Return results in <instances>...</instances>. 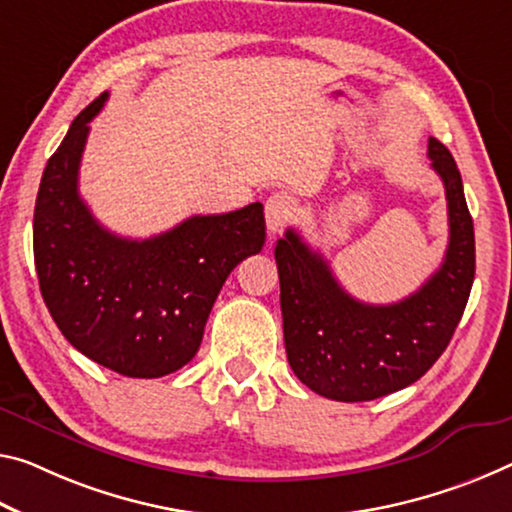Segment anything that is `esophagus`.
I'll use <instances>...</instances> for the list:
<instances>
[{
    "mask_svg": "<svg viewBox=\"0 0 512 512\" xmlns=\"http://www.w3.org/2000/svg\"><path fill=\"white\" fill-rule=\"evenodd\" d=\"M291 212H294V205L285 196V193H275L269 200H266L264 214H266V230L271 234H278L282 227L289 223Z\"/></svg>",
    "mask_w": 512,
    "mask_h": 512,
    "instance_id": "34e87169",
    "label": "esophagus"
}]
</instances>
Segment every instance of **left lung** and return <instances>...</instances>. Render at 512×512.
I'll return each instance as SVG.
<instances>
[{"instance_id": "obj_1", "label": "left lung", "mask_w": 512, "mask_h": 512, "mask_svg": "<svg viewBox=\"0 0 512 512\" xmlns=\"http://www.w3.org/2000/svg\"><path fill=\"white\" fill-rule=\"evenodd\" d=\"M449 207V246L415 294L369 305L339 285L321 253L287 230L275 246L285 348L300 383L332 401H373L419 380L449 346L472 291L474 223L451 152L428 139Z\"/></svg>"}]
</instances>
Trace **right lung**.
Returning a JSON list of instances; mask_svg holds the SVG:
<instances>
[{"label": "right lung", "instance_id": "add662e5", "mask_svg": "<svg viewBox=\"0 0 512 512\" xmlns=\"http://www.w3.org/2000/svg\"><path fill=\"white\" fill-rule=\"evenodd\" d=\"M107 97L79 113L40 180V294L63 337L86 358L129 378H161L193 360L227 275L262 250L264 207L191 216L143 241L109 232L79 196L88 123Z\"/></svg>", "mask_w": 512, "mask_h": 512}]
</instances>
